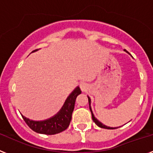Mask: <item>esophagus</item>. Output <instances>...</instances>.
Returning a JSON list of instances; mask_svg holds the SVG:
<instances>
[{"label":"esophagus","mask_w":153,"mask_h":153,"mask_svg":"<svg viewBox=\"0 0 153 153\" xmlns=\"http://www.w3.org/2000/svg\"><path fill=\"white\" fill-rule=\"evenodd\" d=\"M80 88L82 89V92H85V91L88 89V85H87L86 83L85 82H81L80 83Z\"/></svg>","instance_id":"34e87169"}]
</instances>
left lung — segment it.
Here are the masks:
<instances>
[{
  "label": "left lung",
  "instance_id": "8db88e82",
  "mask_svg": "<svg viewBox=\"0 0 153 153\" xmlns=\"http://www.w3.org/2000/svg\"><path fill=\"white\" fill-rule=\"evenodd\" d=\"M124 51H126V52H128V51H126V50H124ZM88 104H89V109H90V111H91V114H92V120L94 121L95 123H96V124L97 125V126H99L100 128H106V129H115L116 128H110V127H107L106 126V125H104L103 124H102L101 122H100L97 119H96V117H94V115H93V114H92V109H91V100L90 98L88 96Z\"/></svg>",
  "mask_w": 153,
  "mask_h": 153
}]
</instances>
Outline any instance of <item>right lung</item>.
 <instances>
[{"label": "right lung", "mask_w": 153, "mask_h": 153, "mask_svg": "<svg viewBox=\"0 0 153 153\" xmlns=\"http://www.w3.org/2000/svg\"><path fill=\"white\" fill-rule=\"evenodd\" d=\"M36 51L37 49L33 52ZM81 92L82 91L79 87L75 88V89L67 98L65 104L63 105L61 110L50 119L42 121H35V120H29V118L25 117L23 115H22V117L27 125L32 130L37 133L45 134H58L68 128L74 108L75 100L77 96L81 94Z\"/></svg>", "instance_id": "obj_1"}]
</instances>
